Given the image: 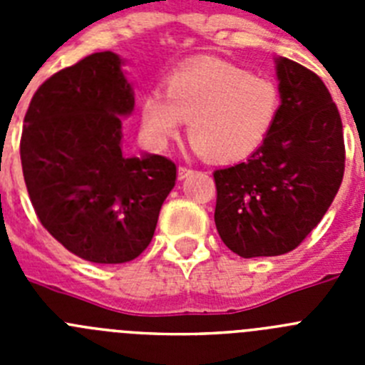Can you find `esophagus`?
Returning a JSON list of instances; mask_svg holds the SVG:
<instances>
[{"label":"esophagus","mask_w":365,"mask_h":365,"mask_svg":"<svg viewBox=\"0 0 365 365\" xmlns=\"http://www.w3.org/2000/svg\"><path fill=\"white\" fill-rule=\"evenodd\" d=\"M192 173H193V170H190V168L179 166V170H177V179H179V180H185L186 177L192 175Z\"/></svg>","instance_id":"obj_1"}]
</instances>
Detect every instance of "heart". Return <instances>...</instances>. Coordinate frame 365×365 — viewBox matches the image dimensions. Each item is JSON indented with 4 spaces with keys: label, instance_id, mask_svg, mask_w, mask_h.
<instances>
[{
    "label": "heart",
    "instance_id": "1",
    "mask_svg": "<svg viewBox=\"0 0 365 365\" xmlns=\"http://www.w3.org/2000/svg\"><path fill=\"white\" fill-rule=\"evenodd\" d=\"M278 83L221 60H199L168 74L166 89L140 100V122L150 144L164 150L185 122L192 150L215 163L247 159L278 118Z\"/></svg>",
    "mask_w": 365,
    "mask_h": 365
}]
</instances>
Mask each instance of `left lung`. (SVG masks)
<instances>
[{
    "label": "left lung",
    "mask_w": 365,
    "mask_h": 365,
    "mask_svg": "<svg viewBox=\"0 0 365 365\" xmlns=\"http://www.w3.org/2000/svg\"><path fill=\"white\" fill-rule=\"evenodd\" d=\"M278 118L245 163L215 170V227L241 257L294 250L322 221L344 179L346 150L338 109L320 76L274 58Z\"/></svg>",
    "instance_id": "8db88e82"
}]
</instances>
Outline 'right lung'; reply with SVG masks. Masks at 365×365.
<instances>
[{
	"instance_id": "obj_1",
	"label": "right lung",
	"mask_w": 365,
	"mask_h": 365,
	"mask_svg": "<svg viewBox=\"0 0 365 365\" xmlns=\"http://www.w3.org/2000/svg\"><path fill=\"white\" fill-rule=\"evenodd\" d=\"M124 60L95 53L45 80L21 133V168L38 219L69 252L125 263L146 250L177 168L163 155L128 157L122 118L135 109Z\"/></svg>"
}]
</instances>
